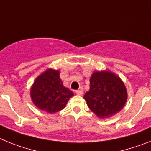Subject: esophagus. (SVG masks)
<instances>
[{
	"label": "esophagus",
	"instance_id": "esophagus-1",
	"mask_svg": "<svg viewBox=\"0 0 151 151\" xmlns=\"http://www.w3.org/2000/svg\"><path fill=\"white\" fill-rule=\"evenodd\" d=\"M83 92H84V91H83V88H78V90L76 91V93L78 95H82V94H83Z\"/></svg>",
	"mask_w": 151,
	"mask_h": 151
}]
</instances>
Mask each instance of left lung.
Returning <instances> with one entry per match:
<instances>
[{
    "instance_id": "8db88e82",
    "label": "left lung",
    "mask_w": 151,
    "mask_h": 151,
    "mask_svg": "<svg viewBox=\"0 0 151 151\" xmlns=\"http://www.w3.org/2000/svg\"><path fill=\"white\" fill-rule=\"evenodd\" d=\"M84 98L97 117L108 118L123 108L127 101V91L118 76L109 70L97 71L92 73L90 90Z\"/></svg>"
}]
</instances>
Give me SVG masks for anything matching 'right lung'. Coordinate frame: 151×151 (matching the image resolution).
Returning a JSON list of instances; mask_svg holds the SVG:
<instances>
[{"mask_svg":"<svg viewBox=\"0 0 151 151\" xmlns=\"http://www.w3.org/2000/svg\"><path fill=\"white\" fill-rule=\"evenodd\" d=\"M30 95L33 104L38 109L55 113L65 108L73 93L63 86L59 70L48 69L35 80Z\"/></svg>","mask_w":151,"mask_h":151,"instance_id":"right-lung-1","label":"right lung"}]
</instances>
